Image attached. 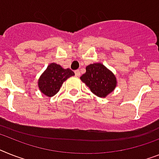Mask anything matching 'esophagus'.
Wrapping results in <instances>:
<instances>
[{
	"label": "esophagus",
	"mask_w": 159,
	"mask_h": 159,
	"mask_svg": "<svg viewBox=\"0 0 159 159\" xmlns=\"http://www.w3.org/2000/svg\"><path fill=\"white\" fill-rule=\"evenodd\" d=\"M75 75L78 77L80 76V70H76L75 71Z\"/></svg>",
	"instance_id": "1"
}]
</instances>
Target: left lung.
Masks as SVG:
<instances>
[{
  "label": "left lung",
  "instance_id": "obj_1",
  "mask_svg": "<svg viewBox=\"0 0 159 159\" xmlns=\"http://www.w3.org/2000/svg\"><path fill=\"white\" fill-rule=\"evenodd\" d=\"M82 82L99 98H106L117 86V79L111 70L100 62L86 66V72L80 77Z\"/></svg>",
  "mask_w": 159,
  "mask_h": 159
}]
</instances>
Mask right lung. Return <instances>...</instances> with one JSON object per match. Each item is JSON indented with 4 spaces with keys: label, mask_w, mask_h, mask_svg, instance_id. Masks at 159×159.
<instances>
[{
    "label": "right lung",
    "mask_w": 159,
    "mask_h": 159,
    "mask_svg": "<svg viewBox=\"0 0 159 159\" xmlns=\"http://www.w3.org/2000/svg\"><path fill=\"white\" fill-rule=\"evenodd\" d=\"M73 75L75 73L70 69H64L59 64L52 62L38 80V88L44 95L51 98L57 94L62 84Z\"/></svg>",
    "instance_id": "right-lung-1"
}]
</instances>
